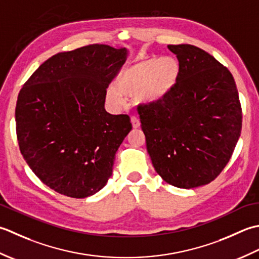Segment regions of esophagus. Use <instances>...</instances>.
I'll return each instance as SVG.
<instances>
[{
  "mask_svg": "<svg viewBox=\"0 0 259 259\" xmlns=\"http://www.w3.org/2000/svg\"><path fill=\"white\" fill-rule=\"evenodd\" d=\"M131 122H132V125H133L134 128H139L141 126V122L140 119L136 117V116H132L131 117Z\"/></svg>",
  "mask_w": 259,
  "mask_h": 259,
  "instance_id": "obj_1",
  "label": "esophagus"
}]
</instances>
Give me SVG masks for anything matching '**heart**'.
<instances>
[{"label": "heart", "instance_id": "1", "mask_svg": "<svg viewBox=\"0 0 259 259\" xmlns=\"http://www.w3.org/2000/svg\"><path fill=\"white\" fill-rule=\"evenodd\" d=\"M180 76V65L173 57L146 58L119 73L116 80L117 91L110 89L108 99L115 105L122 104V95L135 96L141 106H151L162 102L176 87Z\"/></svg>", "mask_w": 259, "mask_h": 259}]
</instances>
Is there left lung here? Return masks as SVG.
<instances>
[{
    "label": "left lung",
    "mask_w": 259,
    "mask_h": 259,
    "mask_svg": "<svg viewBox=\"0 0 259 259\" xmlns=\"http://www.w3.org/2000/svg\"><path fill=\"white\" fill-rule=\"evenodd\" d=\"M167 48L180 65L177 85L137 112L157 174L192 189L213 181L233 155L241 133L239 95L231 72L208 52L191 45Z\"/></svg>",
    "instance_id": "obj_1"
}]
</instances>
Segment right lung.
Segmentation results:
<instances>
[{
    "mask_svg": "<svg viewBox=\"0 0 259 259\" xmlns=\"http://www.w3.org/2000/svg\"><path fill=\"white\" fill-rule=\"evenodd\" d=\"M127 59L125 48L89 45L49 58L18 96L21 154L46 186L81 199L105 187L132 130L128 115L105 110L107 87Z\"/></svg>",
    "mask_w": 259,
    "mask_h": 259,
    "instance_id": "add662e5",
    "label": "right lung"
}]
</instances>
